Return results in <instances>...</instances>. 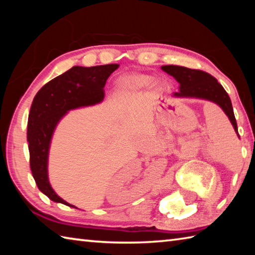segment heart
<instances>
[{
	"label": "heart",
	"mask_w": 255,
	"mask_h": 255,
	"mask_svg": "<svg viewBox=\"0 0 255 255\" xmlns=\"http://www.w3.org/2000/svg\"><path fill=\"white\" fill-rule=\"evenodd\" d=\"M153 82V77L146 74H129L120 77L117 88L120 92H131L147 88Z\"/></svg>",
	"instance_id": "b5f03b06"
}]
</instances>
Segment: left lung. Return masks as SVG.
Masks as SVG:
<instances>
[{
	"label": "left lung",
	"instance_id": "left-lung-1",
	"mask_svg": "<svg viewBox=\"0 0 255 255\" xmlns=\"http://www.w3.org/2000/svg\"><path fill=\"white\" fill-rule=\"evenodd\" d=\"M161 68L169 75L173 76L180 84L179 91L174 92L172 97L196 98L216 103L225 112L233 127H234L235 132L240 138L230 96L214 76L204 71L191 70V68L183 66L165 65Z\"/></svg>",
	"mask_w": 255,
	"mask_h": 255
}]
</instances>
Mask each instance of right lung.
Masks as SVG:
<instances>
[{
    "label": "right lung",
    "instance_id": "add662e5",
    "mask_svg": "<svg viewBox=\"0 0 255 255\" xmlns=\"http://www.w3.org/2000/svg\"><path fill=\"white\" fill-rule=\"evenodd\" d=\"M118 67V64L74 66L49 81L33 98L27 131L30 169L38 189L50 200L76 208L54 191L48 179L49 148L56 127L70 110L102 102L108 77Z\"/></svg>",
    "mask_w": 255,
    "mask_h": 255
}]
</instances>
